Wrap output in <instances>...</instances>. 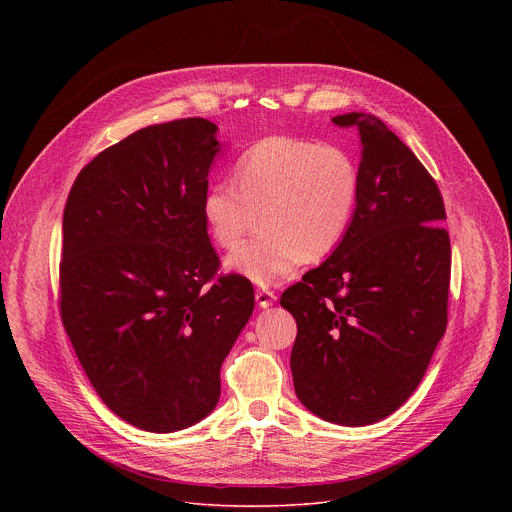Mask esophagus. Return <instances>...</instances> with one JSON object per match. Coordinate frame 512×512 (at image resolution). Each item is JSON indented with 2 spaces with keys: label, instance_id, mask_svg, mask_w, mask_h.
<instances>
[{
  "label": "esophagus",
  "instance_id": "1",
  "mask_svg": "<svg viewBox=\"0 0 512 512\" xmlns=\"http://www.w3.org/2000/svg\"><path fill=\"white\" fill-rule=\"evenodd\" d=\"M255 300H257V304L261 306V308H269L273 302H275V294L271 289H257L255 291Z\"/></svg>",
  "mask_w": 512,
  "mask_h": 512
}]
</instances>
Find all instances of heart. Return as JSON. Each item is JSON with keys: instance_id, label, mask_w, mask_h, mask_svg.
I'll return each instance as SVG.
<instances>
[{"instance_id": "heart-1", "label": "heart", "mask_w": 512, "mask_h": 512, "mask_svg": "<svg viewBox=\"0 0 512 512\" xmlns=\"http://www.w3.org/2000/svg\"><path fill=\"white\" fill-rule=\"evenodd\" d=\"M235 180H218L202 196L214 243L235 249L227 267L257 285H273L306 259L330 257L346 237L358 204L360 176L352 156L332 143L273 135L253 143L235 164Z\"/></svg>"}]
</instances>
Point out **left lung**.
<instances>
[{
	"label": "left lung",
	"mask_w": 512,
	"mask_h": 512,
	"mask_svg": "<svg viewBox=\"0 0 512 512\" xmlns=\"http://www.w3.org/2000/svg\"><path fill=\"white\" fill-rule=\"evenodd\" d=\"M332 123L360 133L358 204L338 249L279 302L298 322V399L358 427L397 411L421 383L448 326L452 249L442 192L407 145L375 115Z\"/></svg>",
	"instance_id": "1"
}]
</instances>
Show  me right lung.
Listing matches in <instances>:
<instances>
[{
    "mask_svg": "<svg viewBox=\"0 0 512 512\" xmlns=\"http://www.w3.org/2000/svg\"><path fill=\"white\" fill-rule=\"evenodd\" d=\"M216 129L188 117L131 133L79 172L64 206V330L103 403L154 433L216 407L255 306L247 277L218 275L202 216Z\"/></svg>",
    "mask_w": 512,
    "mask_h": 512,
    "instance_id": "1",
    "label": "right lung"
}]
</instances>
